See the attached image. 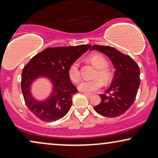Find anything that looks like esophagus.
<instances>
[{
  "mask_svg": "<svg viewBox=\"0 0 158 158\" xmlns=\"http://www.w3.org/2000/svg\"><path fill=\"white\" fill-rule=\"evenodd\" d=\"M83 94H85V96H87V97H90V96H92V94H88V93H83Z\"/></svg>",
  "mask_w": 158,
  "mask_h": 158,
  "instance_id": "esophagus-1",
  "label": "esophagus"
}]
</instances>
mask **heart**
Here are the masks:
<instances>
[{
  "label": "heart",
  "mask_w": 158,
  "mask_h": 158,
  "mask_svg": "<svg viewBox=\"0 0 158 158\" xmlns=\"http://www.w3.org/2000/svg\"><path fill=\"white\" fill-rule=\"evenodd\" d=\"M88 60L96 68H98V70L94 76L96 78L90 81H83L79 85V90L85 93L95 92L100 90L103 85L102 80L104 82H108L110 79V73L109 70L106 68L108 65V62L103 55L98 53L92 54L88 57ZM68 73V76L73 83H77L81 81V75L78 60H75L71 63Z\"/></svg>",
  "instance_id": "obj_1"
}]
</instances>
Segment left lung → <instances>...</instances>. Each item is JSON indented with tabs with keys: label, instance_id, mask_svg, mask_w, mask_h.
<instances>
[{
	"label": "left lung",
	"instance_id": "8db88e82",
	"mask_svg": "<svg viewBox=\"0 0 158 158\" xmlns=\"http://www.w3.org/2000/svg\"><path fill=\"white\" fill-rule=\"evenodd\" d=\"M94 49L108 56L116 69L111 85L105 94H100L101 101L94 110L106 117H117L125 113L135 100L140 84L139 66L129 55L114 47L93 45L90 50Z\"/></svg>",
	"mask_w": 158,
	"mask_h": 158
}]
</instances>
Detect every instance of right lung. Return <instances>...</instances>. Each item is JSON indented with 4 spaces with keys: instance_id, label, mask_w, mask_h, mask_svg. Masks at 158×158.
I'll list each match as a JSON object with an SVG mask.
<instances>
[{
    "instance_id": "1",
    "label": "right lung",
    "mask_w": 158,
    "mask_h": 158,
    "mask_svg": "<svg viewBox=\"0 0 158 158\" xmlns=\"http://www.w3.org/2000/svg\"><path fill=\"white\" fill-rule=\"evenodd\" d=\"M90 47V44H83L49 47L36 54L26 64L21 73V91L26 104L34 116L49 122L60 119L68 113L73 96L78 92L70 82L68 68ZM40 76L48 77L54 85L53 94L42 102L34 100L29 91L31 82Z\"/></svg>"
}]
</instances>
